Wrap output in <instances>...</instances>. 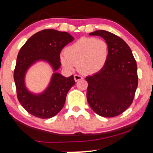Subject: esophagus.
I'll use <instances>...</instances> for the list:
<instances>
[{
    "instance_id": "esophagus-1",
    "label": "esophagus",
    "mask_w": 153,
    "mask_h": 153,
    "mask_svg": "<svg viewBox=\"0 0 153 153\" xmlns=\"http://www.w3.org/2000/svg\"><path fill=\"white\" fill-rule=\"evenodd\" d=\"M82 78L81 76H80V75H74V80H75V81H78V80H82Z\"/></svg>"
}]
</instances>
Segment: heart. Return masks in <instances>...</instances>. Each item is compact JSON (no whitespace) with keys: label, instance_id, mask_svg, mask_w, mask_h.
Wrapping results in <instances>:
<instances>
[{"label":"heart","instance_id":"1","mask_svg":"<svg viewBox=\"0 0 153 153\" xmlns=\"http://www.w3.org/2000/svg\"><path fill=\"white\" fill-rule=\"evenodd\" d=\"M108 54L109 49L104 40L82 37L65 49L60 61L68 71H73L77 65L80 73L91 75L104 68Z\"/></svg>","mask_w":153,"mask_h":153}]
</instances>
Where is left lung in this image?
Returning a JSON list of instances; mask_svg holds the SVG:
<instances>
[{"label": "left lung", "instance_id": "1", "mask_svg": "<svg viewBox=\"0 0 153 153\" xmlns=\"http://www.w3.org/2000/svg\"><path fill=\"white\" fill-rule=\"evenodd\" d=\"M102 37L109 54L104 68L88 76L87 100L93 111L101 117H114L132 103L138 85L137 67L131 49L122 39L104 30L89 34Z\"/></svg>", "mask_w": 153, "mask_h": 153}]
</instances>
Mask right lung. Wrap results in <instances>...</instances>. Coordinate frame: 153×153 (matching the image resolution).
Instances as JSON below:
<instances>
[{
	"mask_svg": "<svg viewBox=\"0 0 153 153\" xmlns=\"http://www.w3.org/2000/svg\"><path fill=\"white\" fill-rule=\"evenodd\" d=\"M73 40L65 31L45 29L31 36L19 51L13 73L17 96L22 106L34 117L51 118L64 106L68 92L75 82L73 75L66 78L57 72L61 66L59 54ZM39 62L47 63L53 73L46 88L36 94L27 89L25 78L29 68Z\"/></svg>",
	"mask_w": 153,
	"mask_h": 153,
	"instance_id": "add662e5",
	"label": "right lung"
}]
</instances>
